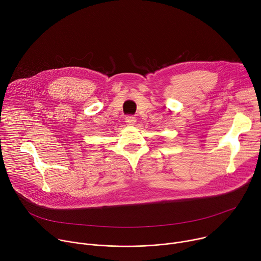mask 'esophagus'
Returning <instances> with one entry per match:
<instances>
[{
	"label": "esophagus",
	"instance_id": "obj_1",
	"mask_svg": "<svg viewBox=\"0 0 261 261\" xmlns=\"http://www.w3.org/2000/svg\"><path fill=\"white\" fill-rule=\"evenodd\" d=\"M126 123L129 126H133L136 123V119L133 116H128V117H126Z\"/></svg>",
	"mask_w": 261,
	"mask_h": 261
}]
</instances>
